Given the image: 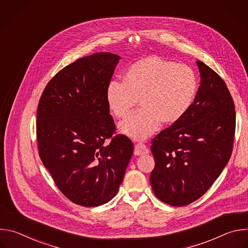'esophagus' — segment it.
Wrapping results in <instances>:
<instances>
[{
	"label": "esophagus",
	"mask_w": 248,
	"mask_h": 248,
	"mask_svg": "<svg viewBox=\"0 0 248 248\" xmlns=\"http://www.w3.org/2000/svg\"><path fill=\"white\" fill-rule=\"evenodd\" d=\"M149 153V150L148 148L146 147L145 144L143 143H137L134 147V155H137V156H140V155H145V154H148Z\"/></svg>",
	"instance_id": "34e87169"
}]
</instances>
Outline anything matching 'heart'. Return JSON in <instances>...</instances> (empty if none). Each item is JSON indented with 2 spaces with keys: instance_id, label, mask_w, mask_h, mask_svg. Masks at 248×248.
<instances>
[{
  "instance_id": "obj_1",
  "label": "heart",
  "mask_w": 248,
  "mask_h": 248,
  "mask_svg": "<svg viewBox=\"0 0 248 248\" xmlns=\"http://www.w3.org/2000/svg\"><path fill=\"white\" fill-rule=\"evenodd\" d=\"M197 91L198 78L190 66L150 56L132 63L124 80H111L106 99L111 112L124 118L139 98L142 107L121 123L120 129L134 139H145L160 128L163 121H180L190 109Z\"/></svg>"
}]
</instances>
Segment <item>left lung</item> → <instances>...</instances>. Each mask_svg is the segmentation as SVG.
<instances>
[{
  "instance_id": "left-lung-1",
  "label": "left lung",
  "mask_w": 248,
  "mask_h": 248,
  "mask_svg": "<svg viewBox=\"0 0 248 248\" xmlns=\"http://www.w3.org/2000/svg\"><path fill=\"white\" fill-rule=\"evenodd\" d=\"M200 86L188 112L157 134L151 145L152 189L161 201L186 206L200 198L228 164L233 146L235 111L231 93L201 61Z\"/></svg>"
}]
</instances>
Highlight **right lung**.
<instances>
[{
    "mask_svg": "<svg viewBox=\"0 0 248 248\" xmlns=\"http://www.w3.org/2000/svg\"><path fill=\"white\" fill-rule=\"evenodd\" d=\"M121 57L96 53L63 67L48 82L37 108L39 156L61 192L84 207L109 202L133 153L116 125L106 90Z\"/></svg>",
    "mask_w": 248,
    "mask_h": 248,
    "instance_id": "add662e5",
    "label": "right lung"
}]
</instances>
